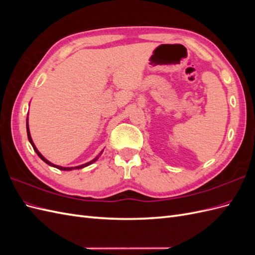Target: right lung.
Wrapping results in <instances>:
<instances>
[{"label": "right lung", "instance_id": "obj_1", "mask_svg": "<svg viewBox=\"0 0 255 255\" xmlns=\"http://www.w3.org/2000/svg\"><path fill=\"white\" fill-rule=\"evenodd\" d=\"M26 132H27V137H28V140H29V142H30V144H32V146H33V149L35 150V152L37 153V155L39 156L45 164H48V165H50V166H52V167H54V168H57V169H59V170H65V171H69V170H73V169H82V168H84V167H87V166H89V165H91L92 163H95V161L99 158V156H97L96 158H94L92 160H90V161H88V163H86V164H83V165H81V166H76V167H60V166H57V165H54V164H52L51 161H49L47 158H44L43 156H42V154L37 150V148H36V145L34 144V142H33V139H32V137H30V133H29V128H28V121H27V119H26ZM100 154H102V152L100 153Z\"/></svg>", "mask_w": 255, "mask_h": 255}]
</instances>
